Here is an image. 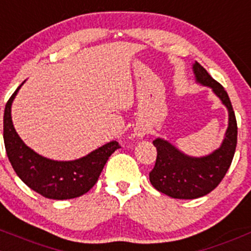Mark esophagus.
Here are the masks:
<instances>
[{"instance_id": "34e87169", "label": "esophagus", "mask_w": 251, "mask_h": 251, "mask_svg": "<svg viewBox=\"0 0 251 251\" xmlns=\"http://www.w3.org/2000/svg\"><path fill=\"white\" fill-rule=\"evenodd\" d=\"M146 133H147L146 126L142 125V124H139V125H136V127H135V135H136L137 137H144Z\"/></svg>"}]
</instances>
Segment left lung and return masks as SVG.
<instances>
[{
  "instance_id": "obj_1",
  "label": "left lung",
  "mask_w": 251,
  "mask_h": 251,
  "mask_svg": "<svg viewBox=\"0 0 251 251\" xmlns=\"http://www.w3.org/2000/svg\"><path fill=\"white\" fill-rule=\"evenodd\" d=\"M197 83L209 86L228 109L229 121L221 147L203 157H192L163 139L153 141L157 158L150 182L158 192L177 200H196L210 193L224 178L235 153L238 126L228 93L198 62L193 64Z\"/></svg>"
}]
</instances>
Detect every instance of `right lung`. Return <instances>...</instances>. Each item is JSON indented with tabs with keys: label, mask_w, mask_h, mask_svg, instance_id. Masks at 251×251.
<instances>
[{
	"label": "right lung",
	"mask_w": 251,
	"mask_h": 251,
	"mask_svg": "<svg viewBox=\"0 0 251 251\" xmlns=\"http://www.w3.org/2000/svg\"><path fill=\"white\" fill-rule=\"evenodd\" d=\"M22 85L9 98L3 115L4 147L13 170L23 183L49 200L83 196L97 183L106 161L120 145L111 141L74 161H54L38 154L21 140L12 123L11 107Z\"/></svg>",
	"instance_id": "obj_1"
}]
</instances>
